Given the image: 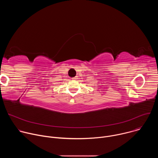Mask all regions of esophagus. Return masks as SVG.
Masks as SVG:
<instances>
[{
    "instance_id": "34e87169",
    "label": "esophagus",
    "mask_w": 158,
    "mask_h": 158,
    "mask_svg": "<svg viewBox=\"0 0 158 158\" xmlns=\"http://www.w3.org/2000/svg\"><path fill=\"white\" fill-rule=\"evenodd\" d=\"M73 79H77V76H75V77H74Z\"/></svg>"
}]
</instances>
